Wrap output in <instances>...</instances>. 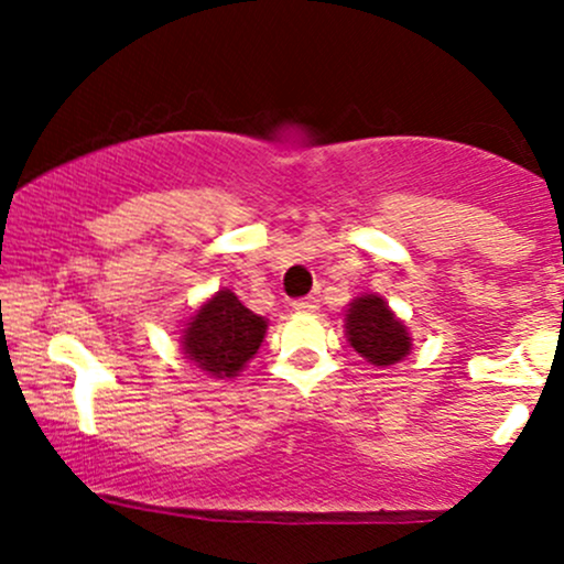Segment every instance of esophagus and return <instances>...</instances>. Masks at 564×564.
Listing matches in <instances>:
<instances>
[{"label": "esophagus", "mask_w": 564, "mask_h": 564, "mask_svg": "<svg viewBox=\"0 0 564 564\" xmlns=\"http://www.w3.org/2000/svg\"><path fill=\"white\" fill-rule=\"evenodd\" d=\"M294 310L296 313H315L318 310V300L315 296H304V300L294 302Z\"/></svg>", "instance_id": "34e87169"}]
</instances>
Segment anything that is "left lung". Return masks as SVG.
<instances>
[{
    "mask_svg": "<svg viewBox=\"0 0 564 564\" xmlns=\"http://www.w3.org/2000/svg\"><path fill=\"white\" fill-rule=\"evenodd\" d=\"M345 336L349 347L373 368H392L405 360L413 347L405 321H400L384 296L373 291L347 304Z\"/></svg>",
    "mask_w": 564,
    "mask_h": 564,
    "instance_id": "left-lung-1",
    "label": "left lung"
}]
</instances>
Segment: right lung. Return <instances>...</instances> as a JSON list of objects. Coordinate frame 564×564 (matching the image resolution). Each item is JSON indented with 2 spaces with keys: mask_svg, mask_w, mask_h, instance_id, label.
<instances>
[{
  "mask_svg": "<svg viewBox=\"0 0 564 564\" xmlns=\"http://www.w3.org/2000/svg\"><path fill=\"white\" fill-rule=\"evenodd\" d=\"M268 318L251 313L236 291L219 289L180 328L185 358L212 379H236L268 334Z\"/></svg>",
  "mask_w": 564,
  "mask_h": 564,
  "instance_id": "right-lung-1",
  "label": "right lung"
}]
</instances>
